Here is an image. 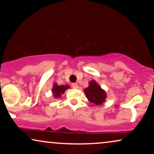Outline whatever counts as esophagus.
Masks as SVG:
<instances>
[{"mask_svg": "<svg viewBox=\"0 0 154 154\" xmlns=\"http://www.w3.org/2000/svg\"><path fill=\"white\" fill-rule=\"evenodd\" d=\"M72 88H74V89H78L79 88V85L76 83H72Z\"/></svg>", "mask_w": 154, "mask_h": 154, "instance_id": "1", "label": "esophagus"}]
</instances>
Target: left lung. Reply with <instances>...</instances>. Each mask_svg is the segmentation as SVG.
I'll return each mask as SVG.
<instances>
[{
  "mask_svg": "<svg viewBox=\"0 0 154 154\" xmlns=\"http://www.w3.org/2000/svg\"><path fill=\"white\" fill-rule=\"evenodd\" d=\"M84 92L88 101L95 105L102 104L107 97L106 91L94 80L89 82V86L84 89Z\"/></svg>",
  "mask_w": 154,
  "mask_h": 154,
  "instance_id": "8db88e82",
  "label": "left lung"
}]
</instances>
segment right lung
Wrapping results in <instances>:
<instances>
[{
    "instance_id": "add662e5",
    "label": "right lung",
    "mask_w": 154,
    "mask_h": 154,
    "mask_svg": "<svg viewBox=\"0 0 154 154\" xmlns=\"http://www.w3.org/2000/svg\"><path fill=\"white\" fill-rule=\"evenodd\" d=\"M69 88H70V86L68 85H58L56 83H54L52 88V95H53L54 99L60 98L62 94L64 93V92Z\"/></svg>"
}]
</instances>
